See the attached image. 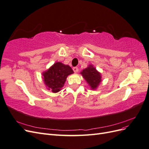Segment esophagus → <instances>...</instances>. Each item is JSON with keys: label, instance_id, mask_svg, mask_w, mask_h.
I'll list each match as a JSON object with an SVG mask.
<instances>
[{"label": "esophagus", "instance_id": "1", "mask_svg": "<svg viewBox=\"0 0 149 149\" xmlns=\"http://www.w3.org/2000/svg\"><path fill=\"white\" fill-rule=\"evenodd\" d=\"M73 71H74V73H77V72L78 71V67H74L73 68Z\"/></svg>", "mask_w": 149, "mask_h": 149}]
</instances>
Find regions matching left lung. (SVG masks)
Listing matches in <instances>:
<instances>
[{
    "label": "left lung",
    "mask_w": 149,
    "mask_h": 149,
    "mask_svg": "<svg viewBox=\"0 0 149 149\" xmlns=\"http://www.w3.org/2000/svg\"><path fill=\"white\" fill-rule=\"evenodd\" d=\"M81 73L93 89H96L101 81V74L92 65L83 70Z\"/></svg>",
    "instance_id": "obj_1"
}]
</instances>
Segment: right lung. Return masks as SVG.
<instances>
[{
	"label": "right lung",
	"instance_id": "obj_1",
	"mask_svg": "<svg viewBox=\"0 0 149 149\" xmlns=\"http://www.w3.org/2000/svg\"><path fill=\"white\" fill-rule=\"evenodd\" d=\"M72 73H73V71L70 66L57 62L48 70L44 72L43 76L48 88L53 93H57L63 86L67 76Z\"/></svg>",
	"mask_w": 149,
	"mask_h": 149
}]
</instances>
